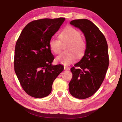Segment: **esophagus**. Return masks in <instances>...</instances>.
Here are the masks:
<instances>
[{"label":"esophagus","instance_id":"1","mask_svg":"<svg viewBox=\"0 0 122 122\" xmlns=\"http://www.w3.org/2000/svg\"><path fill=\"white\" fill-rule=\"evenodd\" d=\"M64 69L65 70H69L70 69V68H69L68 67H67V66H65V67H64Z\"/></svg>","mask_w":122,"mask_h":122}]
</instances>
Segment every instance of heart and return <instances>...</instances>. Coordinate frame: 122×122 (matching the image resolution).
<instances>
[{
  "label": "heart",
  "mask_w": 122,
  "mask_h": 122,
  "mask_svg": "<svg viewBox=\"0 0 122 122\" xmlns=\"http://www.w3.org/2000/svg\"><path fill=\"white\" fill-rule=\"evenodd\" d=\"M81 33L77 29L69 26L65 28L59 34L62 42H68L67 50L56 57V61L65 65L71 64L78 57L83 55L86 49L85 40L81 36ZM51 50L55 54H59L62 50L61 42L58 39L52 37L49 41Z\"/></svg>",
  "instance_id": "b5f03b06"
}]
</instances>
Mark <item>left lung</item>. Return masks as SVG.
<instances>
[{"label": "left lung", "mask_w": 122, "mask_h": 122, "mask_svg": "<svg viewBox=\"0 0 122 122\" xmlns=\"http://www.w3.org/2000/svg\"><path fill=\"white\" fill-rule=\"evenodd\" d=\"M70 24L83 33L86 49L82 59L71 69L73 77L69 92L74 97L85 99L93 95L104 81L109 66L108 44L104 35L90 20L76 19Z\"/></svg>", "instance_id": "1"}]
</instances>
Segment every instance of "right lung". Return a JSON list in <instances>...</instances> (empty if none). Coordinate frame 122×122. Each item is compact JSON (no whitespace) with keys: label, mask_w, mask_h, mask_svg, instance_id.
I'll return each mask as SVG.
<instances>
[{"label":"right lung","mask_w":122,"mask_h":122,"mask_svg":"<svg viewBox=\"0 0 122 122\" xmlns=\"http://www.w3.org/2000/svg\"><path fill=\"white\" fill-rule=\"evenodd\" d=\"M65 18L41 19L28 23L16 42L14 71L27 94L42 98L51 94L53 83L63 71V66L51 65L54 56L49 41Z\"/></svg>","instance_id":"right-lung-1"}]
</instances>
